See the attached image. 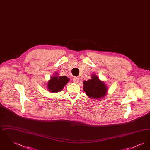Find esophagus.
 <instances>
[{
    "mask_svg": "<svg viewBox=\"0 0 150 150\" xmlns=\"http://www.w3.org/2000/svg\"><path fill=\"white\" fill-rule=\"evenodd\" d=\"M72 80H73V81L74 83H78L79 81V78H78V77H74L73 79H72Z\"/></svg>",
    "mask_w": 150,
    "mask_h": 150,
    "instance_id": "esophagus-1",
    "label": "esophagus"
}]
</instances>
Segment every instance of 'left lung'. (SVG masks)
I'll use <instances>...</instances> for the list:
<instances>
[{
	"mask_svg": "<svg viewBox=\"0 0 150 150\" xmlns=\"http://www.w3.org/2000/svg\"><path fill=\"white\" fill-rule=\"evenodd\" d=\"M92 79L84 81V91L89 98H100L105 96L107 92V87L99 78L96 76H92Z\"/></svg>",
	"mask_w": 150,
	"mask_h": 150,
	"instance_id": "8db88e82",
	"label": "left lung"
}]
</instances>
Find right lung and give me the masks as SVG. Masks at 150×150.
I'll return each instance as SVG.
<instances>
[{"label": "right lung", "instance_id": "add662e5", "mask_svg": "<svg viewBox=\"0 0 150 150\" xmlns=\"http://www.w3.org/2000/svg\"><path fill=\"white\" fill-rule=\"evenodd\" d=\"M69 80V79L66 76L52 77L48 82V88L50 92L57 93L64 88Z\"/></svg>", "mask_w": 150, "mask_h": 150}]
</instances>
